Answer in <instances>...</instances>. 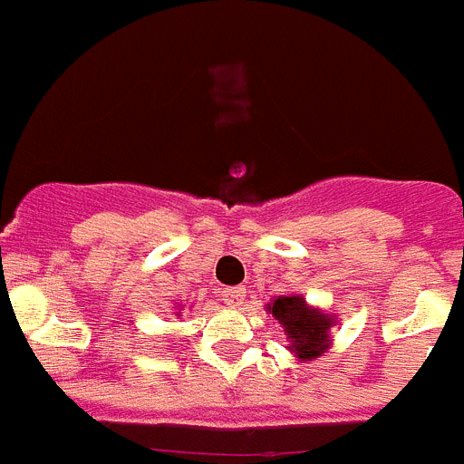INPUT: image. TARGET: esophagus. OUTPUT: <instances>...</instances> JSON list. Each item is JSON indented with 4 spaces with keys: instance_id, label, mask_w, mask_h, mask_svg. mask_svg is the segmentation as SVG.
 <instances>
[{
    "instance_id": "obj_1",
    "label": "esophagus",
    "mask_w": 464,
    "mask_h": 464,
    "mask_svg": "<svg viewBox=\"0 0 464 464\" xmlns=\"http://www.w3.org/2000/svg\"><path fill=\"white\" fill-rule=\"evenodd\" d=\"M223 301L229 308H241L244 301H246V289L244 286H229V289L223 292Z\"/></svg>"
}]
</instances>
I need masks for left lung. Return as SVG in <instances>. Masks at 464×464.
I'll use <instances>...</instances> for the list:
<instances>
[{
  "label": "left lung",
  "mask_w": 464,
  "mask_h": 464,
  "mask_svg": "<svg viewBox=\"0 0 464 464\" xmlns=\"http://www.w3.org/2000/svg\"><path fill=\"white\" fill-rule=\"evenodd\" d=\"M275 320L285 327L289 339V351L301 361L320 358L329 348V329L334 327V315H327L323 310L310 308L304 296L289 294V296H275L273 304H267Z\"/></svg>",
  "instance_id": "left-lung-1"
}]
</instances>
